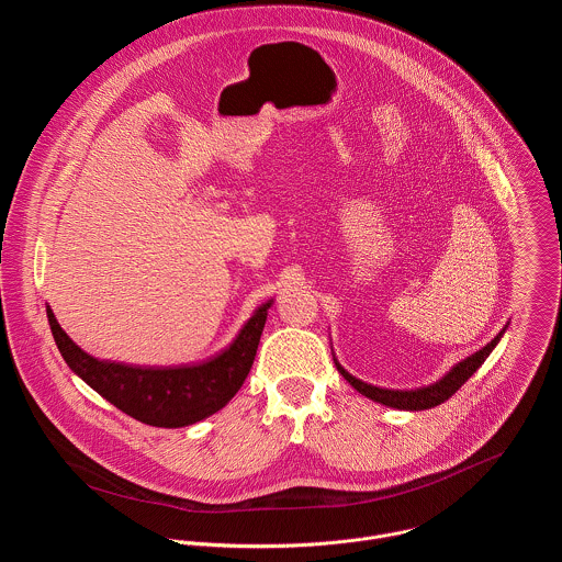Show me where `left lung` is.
Masks as SVG:
<instances>
[{"mask_svg": "<svg viewBox=\"0 0 562 562\" xmlns=\"http://www.w3.org/2000/svg\"><path fill=\"white\" fill-rule=\"evenodd\" d=\"M507 327V325H505ZM505 327L494 336V339L481 348L479 352H474L472 357L463 359L461 363H457L450 372H447L445 376H440L436 383L431 385H425V387H416V390H387V387H376L372 383H366L357 376H352L339 361H336L334 357V363H336V370H339L344 374V379L363 396L381 403V405H387V407H394V409H407V412H418V409H429V407H436L440 403H445L447 398H450L483 363L485 359L492 355V350L498 346V341L503 339L505 334Z\"/></svg>", "mask_w": 562, "mask_h": 562, "instance_id": "left-lung-1", "label": "left lung"}]
</instances>
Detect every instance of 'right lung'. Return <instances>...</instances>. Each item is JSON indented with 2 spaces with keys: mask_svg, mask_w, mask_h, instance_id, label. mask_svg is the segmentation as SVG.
<instances>
[{
  "mask_svg": "<svg viewBox=\"0 0 562 562\" xmlns=\"http://www.w3.org/2000/svg\"><path fill=\"white\" fill-rule=\"evenodd\" d=\"M272 299L255 310L235 341L216 357L168 368L99 361L83 352L46 307L53 339L68 368L99 396L153 427H186L226 407L241 390L257 357Z\"/></svg>",
  "mask_w": 562,
  "mask_h": 562,
  "instance_id": "add662e5",
  "label": "right lung"
}]
</instances>
